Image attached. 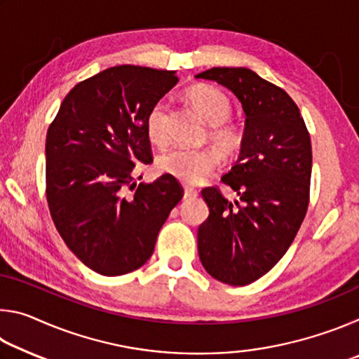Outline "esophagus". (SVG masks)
I'll use <instances>...</instances> for the list:
<instances>
[{"instance_id": "34e87169", "label": "esophagus", "mask_w": 359, "mask_h": 359, "mask_svg": "<svg viewBox=\"0 0 359 359\" xmlns=\"http://www.w3.org/2000/svg\"><path fill=\"white\" fill-rule=\"evenodd\" d=\"M198 191L193 187H184V198H196Z\"/></svg>"}]
</instances>
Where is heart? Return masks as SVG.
<instances>
[{
    "instance_id": "obj_1",
    "label": "heart",
    "mask_w": 359,
    "mask_h": 359,
    "mask_svg": "<svg viewBox=\"0 0 359 359\" xmlns=\"http://www.w3.org/2000/svg\"><path fill=\"white\" fill-rule=\"evenodd\" d=\"M185 96L205 123L212 126L209 137L215 144V147L224 156H233L238 154L244 137L234 125L224 123L229 118L231 111H233L226 93L214 87V85L198 83L188 88ZM166 118L168 107L165 102H155L150 107L147 118H145V131H147L150 142L156 145H163L166 142ZM217 165L218 154L212 149L190 150L175 147L165 151L156 160L158 172L171 175V177L185 182V184H198L209 172L214 171Z\"/></svg>"
}]
</instances>
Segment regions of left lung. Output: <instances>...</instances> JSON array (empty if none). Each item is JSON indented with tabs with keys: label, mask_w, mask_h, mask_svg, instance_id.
Listing matches in <instances>:
<instances>
[{
	"label": "left lung",
	"mask_w": 359,
	"mask_h": 359,
	"mask_svg": "<svg viewBox=\"0 0 359 359\" xmlns=\"http://www.w3.org/2000/svg\"><path fill=\"white\" fill-rule=\"evenodd\" d=\"M196 77L231 90L245 112L241 155L222 177L238 199L204 188L209 217L198 229L204 269L244 287L280 261L301 228L311 191V136L290 95L252 69L212 68Z\"/></svg>",
	"instance_id": "obj_1"
}]
</instances>
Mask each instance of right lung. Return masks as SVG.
<instances>
[{"label": "right lung", "mask_w": 359, "mask_h": 359, "mask_svg": "<svg viewBox=\"0 0 359 359\" xmlns=\"http://www.w3.org/2000/svg\"><path fill=\"white\" fill-rule=\"evenodd\" d=\"M177 82L174 71L114 66L79 82L48 126V210L69 250L98 274L123 276L147 263L184 196L171 175L135 180L136 169L154 161L147 114Z\"/></svg>", "instance_id": "right-lung-1"}]
</instances>
